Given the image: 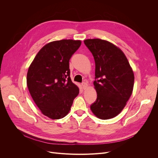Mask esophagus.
Segmentation results:
<instances>
[{"mask_svg": "<svg viewBox=\"0 0 158 158\" xmlns=\"http://www.w3.org/2000/svg\"><path fill=\"white\" fill-rule=\"evenodd\" d=\"M81 85H82V88H83L84 89H86V88H87V87H88V85H87V83H86V82H82V84H81Z\"/></svg>", "mask_w": 158, "mask_h": 158, "instance_id": "obj_1", "label": "esophagus"}]
</instances>
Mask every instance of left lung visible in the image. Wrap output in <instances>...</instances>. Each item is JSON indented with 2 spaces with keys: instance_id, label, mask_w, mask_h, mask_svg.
Wrapping results in <instances>:
<instances>
[{
  "instance_id": "8db88e82",
  "label": "left lung",
  "mask_w": 158,
  "mask_h": 158,
  "mask_svg": "<svg viewBox=\"0 0 158 158\" xmlns=\"http://www.w3.org/2000/svg\"><path fill=\"white\" fill-rule=\"evenodd\" d=\"M84 43L95 62L94 85L97 97L90 109L99 118H112L122 111L132 94L134 73L125 54L113 44L101 39H88Z\"/></svg>"
}]
</instances>
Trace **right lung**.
Listing matches in <instances>:
<instances>
[{
  "label": "right lung",
  "mask_w": 158,
  "mask_h": 158,
  "mask_svg": "<svg viewBox=\"0 0 158 158\" xmlns=\"http://www.w3.org/2000/svg\"><path fill=\"white\" fill-rule=\"evenodd\" d=\"M81 44L80 40H62L41 48L27 74L30 94L44 115L60 119L69 113L78 87L70 77L69 61Z\"/></svg>",
  "instance_id": "1"
}]
</instances>
